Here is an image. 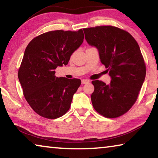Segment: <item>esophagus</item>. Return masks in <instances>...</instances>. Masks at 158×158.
Wrapping results in <instances>:
<instances>
[{
	"mask_svg": "<svg viewBox=\"0 0 158 158\" xmlns=\"http://www.w3.org/2000/svg\"><path fill=\"white\" fill-rule=\"evenodd\" d=\"M90 81L89 80H87V79H82L81 80V84H87V83H89Z\"/></svg>",
	"mask_w": 158,
	"mask_h": 158,
	"instance_id": "34e87169",
	"label": "esophagus"
}]
</instances>
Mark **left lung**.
<instances>
[{
    "label": "left lung",
    "mask_w": 158,
    "mask_h": 158,
    "mask_svg": "<svg viewBox=\"0 0 158 158\" xmlns=\"http://www.w3.org/2000/svg\"><path fill=\"white\" fill-rule=\"evenodd\" d=\"M84 31L87 43L98 49L111 77L109 84L92 81L93 107L105 117H118L135 104L145 80L146 65L139 46L129 33L114 26H97Z\"/></svg>",
    "instance_id": "1"
}]
</instances>
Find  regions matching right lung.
<instances>
[{"instance_id": "right-lung-1", "label": "right lung", "mask_w": 158, "mask_h": 158, "mask_svg": "<svg viewBox=\"0 0 158 158\" xmlns=\"http://www.w3.org/2000/svg\"><path fill=\"white\" fill-rule=\"evenodd\" d=\"M84 38L82 29L49 31L35 37L26 47L18 78L26 101L40 116L54 119L69 110L81 80L56 77L55 69L68 65Z\"/></svg>"}]
</instances>
